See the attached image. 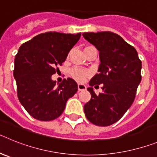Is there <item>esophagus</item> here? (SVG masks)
<instances>
[{
    "instance_id": "esophagus-1",
    "label": "esophagus",
    "mask_w": 157,
    "mask_h": 157,
    "mask_svg": "<svg viewBox=\"0 0 157 157\" xmlns=\"http://www.w3.org/2000/svg\"><path fill=\"white\" fill-rule=\"evenodd\" d=\"M78 91H82V90H85L86 89V86L85 85H83V84H78Z\"/></svg>"
}]
</instances>
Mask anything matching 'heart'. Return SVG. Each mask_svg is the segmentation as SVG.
<instances>
[{"instance_id":"1","label":"heart","mask_w":157,"mask_h":157,"mask_svg":"<svg viewBox=\"0 0 157 157\" xmlns=\"http://www.w3.org/2000/svg\"><path fill=\"white\" fill-rule=\"evenodd\" d=\"M70 75L73 78L78 82H84L88 76L91 75V72L87 69L79 68V67H74L70 71Z\"/></svg>"}]
</instances>
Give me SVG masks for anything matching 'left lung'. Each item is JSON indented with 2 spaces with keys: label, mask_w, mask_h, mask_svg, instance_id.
Instances as JSON below:
<instances>
[{
  "label": "left lung",
  "mask_w": 157,
  "mask_h": 157,
  "mask_svg": "<svg viewBox=\"0 0 157 157\" xmlns=\"http://www.w3.org/2000/svg\"><path fill=\"white\" fill-rule=\"evenodd\" d=\"M83 37L99 51V73L90 81V101L84 105L87 120L107 127L120 120L131 106L141 80V61L135 48L113 32H86ZM102 85L96 94L92 86Z\"/></svg>",
  "instance_id": "8db88e82"
}]
</instances>
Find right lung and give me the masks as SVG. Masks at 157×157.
Returning a JSON list of instances; mask_svg holds the SVG:
<instances>
[{
  "mask_svg": "<svg viewBox=\"0 0 157 157\" xmlns=\"http://www.w3.org/2000/svg\"><path fill=\"white\" fill-rule=\"evenodd\" d=\"M81 37L59 32H46L19 47L15 57L13 75L17 96L29 114L41 121H50L63 113L67 101L78 90L71 78L56 86L52 75L65 61L69 51Z\"/></svg>",
  "mask_w": 157,
  "mask_h": 157,
  "instance_id": "1",
  "label": "right lung"
}]
</instances>
